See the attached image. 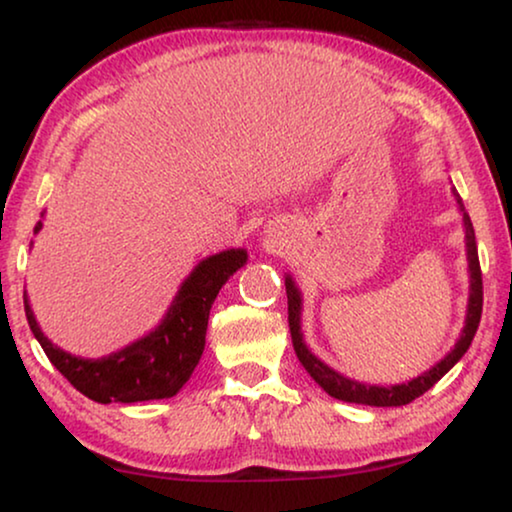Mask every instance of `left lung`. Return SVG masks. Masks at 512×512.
Masks as SVG:
<instances>
[{
  "mask_svg": "<svg viewBox=\"0 0 512 512\" xmlns=\"http://www.w3.org/2000/svg\"><path fill=\"white\" fill-rule=\"evenodd\" d=\"M454 200H457V207L461 212V219H464V240H466V258H468V277H471V284H468V305H466V321L464 328H461L459 340L454 342V347L447 352L443 359H440L436 366H431L426 373L412 377L410 382L403 384H391V387H380V384H363L356 380H349L338 370H333L328 363H324L319 356L310 352V347L305 345L303 328H300V314H303V296H300V289L293 282L291 275H286V298H289V328H291V340L293 349H296L298 361L303 363V368L310 373L314 382L319 384L321 389L326 391L328 396L338 398V401L347 403H361V405H375V408H396V405H408L429 391L433 384H436L440 377H443L447 370H450L454 363H457L461 356L466 354V349L471 347L473 335L478 331L480 314H482V272H480V261H478V247H475V230L471 223V216L466 214L464 202H461L459 193L452 188Z\"/></svg>",
  "mask_w": 512,
  "mask_h": 512,
  "instance_id": "1",
  "label": "left lung"
}]
</instances>
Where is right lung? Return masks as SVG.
Masks as SVG:
<instances>
[{
  "label": "right lung",
  "mask_w": 512,
  "mask_h": 512,
  "mask_svg": "<svg viewBox=\"0 0 512 512\" xmlns=\"http://www.w3.org/2000/svg\"><path fill=\"white\" fill-rule=\"evenodd\" d=\"M41 226V221L34 226V235ZM247 258V249H226L202 258L181 282L177 296L156 328L100 359H83L53 345L41 331L25 293L27 324L53 366L90 401L142 403L172 398L198 366L205 349L209 310L221 286L247 263Z\"/></svg>",
  "instance_id": "add662e5"
}]
</instances>
